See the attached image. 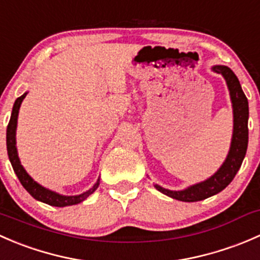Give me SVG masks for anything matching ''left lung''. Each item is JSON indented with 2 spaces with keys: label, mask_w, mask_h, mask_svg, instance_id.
I'll return each instance as SVG.
<instances>
[{
  "label": "left lung",
  "mask_w": 260,
  "mask_h": 260,
  "mask_svg": "<svg viewBox=\"0 0 260 260\" xmlns=\"http://www.w3.org/2000/svg\"><path fill=\"white\" fill-rule=\"evenodd\" d=\"M212 70L224 77L230 91V98H232L233 103V114H234V129H233L232 145H230L229 153H228L225 162L210 179L196 183V185H192L181 191H171L161 187L159 185H154V187L159 192L165 193V195L170 196L172 199H176V200L185 201V203L204 200V199L216 195L220 191L224 190L232 182L237 172L239 171L244 157H245L246 148H248V99L244 94L237 75L233 73L230 68L224 67V65H215V67H212Z\"/></svg>",
  "instance_id": "8db88e82"
}]
</instances>
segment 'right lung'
I'll list each match as a JSON object with an SVG mask.
<instances>
[{"label":"right lung","mask_w":260,"mask_h":260,"mask_svg":"<svg viewBox=\"0 0 260 260\" xmlns=\"http://www.w3.org/2000/svg\"><path fill=\"white\" fill-rule=\"evenodd\" d=\"M26 94H22L21 96H18L14 104V108H12L11 118H10L9 125H7V133H6V143H7V153H9L10 162L12 165V169H14L15 174L20 180L21 185L26 188L28 193L32 196L36 200L41 201V203L49 204L51 206H57V208H62V206H70L75 205V204H79L81 201L85 200L89 195L94 192V191L98 188L99 186V179L96 181L95 185L88 190L86 192L80 193L77 196H64L60 195V193L54 192V191L48 190V188L43 187L40 183H38L36 181L32 180V177L26 172V170L23 169L22 165H21L20 158H18L17 154V148H16V127H17V117H18V109H20L21 103L25 99Z\"/></svg>","instance_id":"1"}]
</instances>
